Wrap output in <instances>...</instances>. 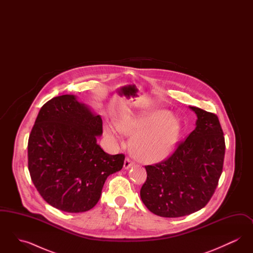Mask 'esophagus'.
<instances>
[{
    "mask_svg": "<svg viewBox=\"0 0 253 253\" xmlns=\"http://www.w3.org/2000/svg\"><path fill=\"white\" fill-rule=\"evenodd\" d=\"M132 165H133V162H132V160H131L129 157H127V158L125 159V161H124V169H128L131 168Z\"/></svg>",
    "mask_w": 253,
    "mask_h": 253,
    "instance_id": "34e87169",
    "label": "esophagus"
}]
</instances>
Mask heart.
I'll use <instances>...</instances> for the list:
<instances>
[{
    "instance_id": "b5f03b06",
    "label": "heart",
    "mask_w": 253,
    "mask_h": 253,
    "mask_svg": "<svg viewBox=\"0 0 253 253\" xmlns=\"http://www.w3.org/2000/svg\"><path fill=\"white\" fill-rule=\"evenodd\" d=\"M179 119L163 109L143 111L123 117L117 125H110L109 134L118 138V131L132 135L133 156L144 162H158L173 152L180 135Z\"/></svg>"
}]
</instances>
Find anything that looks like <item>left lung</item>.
Listing matches in <instances>:
<instances>
[{
	"instance_id": "obj_1",
	"label": "left lung",
	"mask_w": 253,
	"mask_h": 253,
	"mask_svg": "<svg viewBox=\"0 0 253 253\" xmlns=\"http://www.w3.org/2000/svg\"><path fill=\"white\" fill-rule=\"evenodd\" d=\"M190 109L197 116L195 129L166 160L145 166L147 180L140 197L158 216H185L204 208L222 173L226 145L218 117Z\"/></svg>"
}]
</instances>
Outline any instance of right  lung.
<instances>
[{
    "mask_svg": "<svg viewBox=\"0 0 253 253\" xmlns=\"http://www.w3.org/2000/svg\"><path fill=\"white\" fill-rule=\"evenodd\" d=\"M102 120L73 95L53 97L39 112L28 139V169L52 207L84 212L96 206L105 180L123 167L96 143Z\"/></svg>",
    "mask_w": 253,
    "mask_h": 253,
    "instance_id": "add662e5",
    "label": "right lung"
}]
</instances>
